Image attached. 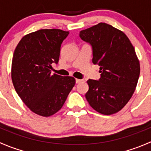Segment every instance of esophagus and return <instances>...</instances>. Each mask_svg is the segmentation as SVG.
I'll list each match as a JSON object with an SVG mask.
<instances>
[{
    "mask_svg": "<svg viewBox=\"0 0 151 151\" xmlns=\"http://www.w3.org/2000/svg\"><path fill=\"white\" fill-rule=\"evenodd\" d=\"M82 82H83V80H80V79H76V83H77V84L82 83Z\"/></svg>",
    "mask_w": 151,
    "mask_h": 151,
    "instance_id": "34e87169",
    "label": "esophagus"
}]
</instances>
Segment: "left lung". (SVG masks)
I'll return each instance as SVG.
<instances>
[{"label":"left lung","instance_id":"1","mask_svg":"<svg viewBox=\"0 0 151 151\" xmlns=\"http://www.w3.org/2000/svg\"><path fill=\"white\" fill-rule=\"evenodd\" d=\"M92 47L93 63L100 66L99 80L87 81L85 98L96 111L112 115L121 110L133 95L140 73L134 48L124 33L104 22L80 32Z\"/></svg>","mask_w":151,"mask_h":151}]
</instances>
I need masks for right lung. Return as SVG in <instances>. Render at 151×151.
Instances as JSON below:
<instances>
[{
	"mask_svg": "<svg viewBox=\"0 0 151 151\" xmlns=\"http://www.w3.org/2000/svg\"><path fill=\"white\" fill-rule=\"evenodd\" d=\"M68 31L42 29L29 33L17 46L12 58V80L15 91L34 113L44 117L60 110L75 85L72 77L51 74L62 42Z\"/></svg>",
	"mask_w": 151,
	"mask_h": 151,
	"instance_id": "right-lung-1",
	"label": "right lung"
}]
</instances>
